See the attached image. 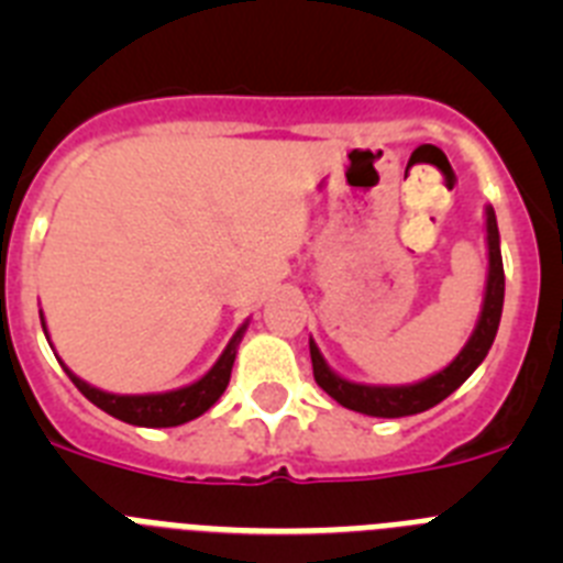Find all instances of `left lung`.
I'll list each match as a JSON object with an SVG mask.
<instances>
[{
    "label": "left lung",
    "instance_id": "left-lung-1",
    "mask_svg": "<svg viewBox=\"0 0 563 563\" xmlns=\"http://www.w3.org/2000/svg\"><path fill=\"white\" fill-rule=\"evenodd\" d=\"M485 245H487V278L485 296H482V310L476 318V327L460 355L434 375L422 377L417 383H402V386H375V383H355L338 375L330 363L324 361L318 343L310 338V357L316 383L332 400H338L343 409L361 411L369 417H409L429 411L431 406L454 395L467 377L474 375L476 366L485 361L487 350L494 346L496 330L501 321V305H505V267H501L499 251V225H496L494 208L485 206Z\"/></svg>",
    "mask_w": 563,
    "mask_h": 563
}]
</instances>
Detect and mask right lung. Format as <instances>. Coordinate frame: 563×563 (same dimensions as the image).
<instances>
[{"mask_svg":"<svg viewBox=\"0 0 563 563\" xmlns=\"http://www.w3.org/2000/svg\"><path fill=\"white\" fill-rule=\"evenodd\" d=\"M42 316V330L49 341V332H47V321H44V312L38 310ZM247 324L239 327L233 332V338L228 341V346L222 350V355L217 357L211 369L200 377V380L188 383V386H180V389H172V391H148V395H114V391H103L92 383H87L84 377H78L76 372L69 369L67 363L58 357V363L64 366V372L69 375V380L76 383L78 391L87 397L89 402H96L98 409H103L107 415L118 417V420L129 422V426H143V429H172V426H183V422L194 420V417L206 415L211 409L213 402L220 400L222 391L228 389V380H231V369H233V361H236V350H239V341L245 335ZM53 346V341H49Z\"/></svg>","mask_w":563,"mask_h":563,"instance_id":"1","label":"right lung"}]
</instances>
